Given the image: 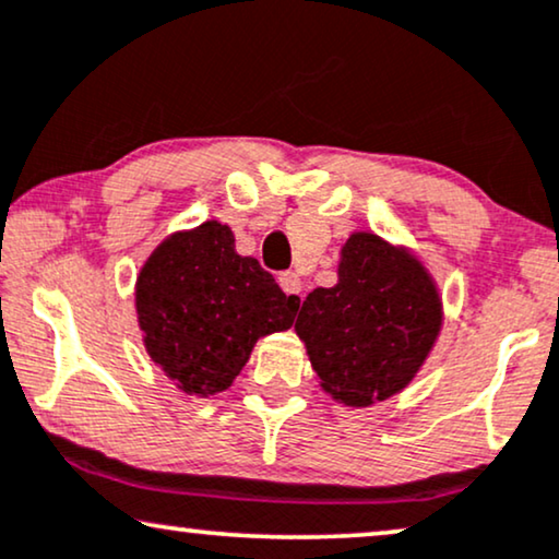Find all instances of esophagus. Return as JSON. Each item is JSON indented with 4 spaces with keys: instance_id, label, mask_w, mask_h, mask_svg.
Wrapping results in <instances>:
<instances>
[{
    "instance_id": "1",
    "label": "esophagus",
    "mask_w": 559,
    "mask_h": 559,
    "mask_svg": "<svg viewBox=\"0 0 559 559\" xmlns=\"http://www.w3.org/2000/svg\"><path fill=\"white\" fill-rule=\"evenodd\" d=\"M278 284L288 296H294L296 301H299L304 296V281L299 278V273H281Z\"/></svg>"
}]
</instances>
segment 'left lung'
Returning <instances> with one entry per match:
<instances>
[{
  "label": "left lung",
  "mask_w": 559,
  "mask_h": 559,
  "mask_svg": "<svg viewBox=\"0 0 559 559\" xmlns=\"http://www.w3.org/2000/svg\"><path fill=\"white\" fill-rule=\"evenodd\" d=\"M296 334L322 389L345 406L404 391L442 330V299L419 260L373 233L342 245L337 284L301 304Z\"/></svg>",
  "instance_id": "8db88e82"
}]
</instances>
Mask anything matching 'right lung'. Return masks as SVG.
Instances as JSON below:
<instances>
[{"label": "right lung", "mask_w": 559, "mask_h": 559, "mask_svg": "<svg viewBox=\"0 0 559 559\" xmlns=\"http://www.w3.org/2000/svg\"><path fill=\"white\" fill-rule=\"evenodd\" d=\"M138 324L151 360L189 396L227 391L260 337L294 324L286 296L217 219L166 237L140 267Z\"/></svg>", "instance_id": "obj_1"}]
</instances>
